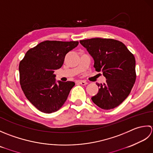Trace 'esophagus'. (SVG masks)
Listing matches in <instances>:
<instances>
[{
	"mask_svg": "<svg viewBox=\"0 0 153 153\" xmlns=\"http://www.w3.org/2000/svg\"><path fill=\"white\" fill-rule=\"evenodd\" d=\"M79 82L80 84L81 85H86L88 84V82H86V81H85V80H79Z\"/></svg>",
	"mask_w": 153,
	"mask_h": 153,
	"instance_id": "obj_1",
	"label": "esophagus"
}]
</instances>
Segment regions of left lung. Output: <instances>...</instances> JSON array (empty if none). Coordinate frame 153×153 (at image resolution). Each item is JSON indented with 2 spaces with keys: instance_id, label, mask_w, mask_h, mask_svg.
I'll list each match as a JSON object with an SVG mask.
<instances>
[{
  "instance_id": "8db88e82",
  "label": "left lung",
  "mask_w": 153,
  "mask_h": 153,
  "mask_svg": "<svg viewBox=\"0 0 153 153\" xmlns=\"http://www.w3.org/2000/svg\"><path fill=\"white\" fill-rule=\"evenodd\" d=\"M94 60V67L102 71L106 82L96 84L98 94L92 100L99 108L111 110L120 105L130 94L136 80L135 59L122 42L114 39L80 40Z\"/></svg>"
}]
</instances>
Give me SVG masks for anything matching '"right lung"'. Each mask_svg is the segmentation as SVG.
<instances>
[{
    "mask_svg": "<svg viewBox=\"0 0 153 153\" xmlns=\"http://www.w3.org/2000/svg\"><path fill=\"white\" fill-rule=\"evenodd\" d=\"M79 42L47 40L26 52L19 65L20 83L25 96L37 110L45 114L59 110L67 100L74 82L55 83L54 70L60 68L65 55Z\"/></svg>",
    "mask_w": 153,
    "mask_h": 153,
    "instance_id": "1",
    "label": "right lung"
}]
</instances>
